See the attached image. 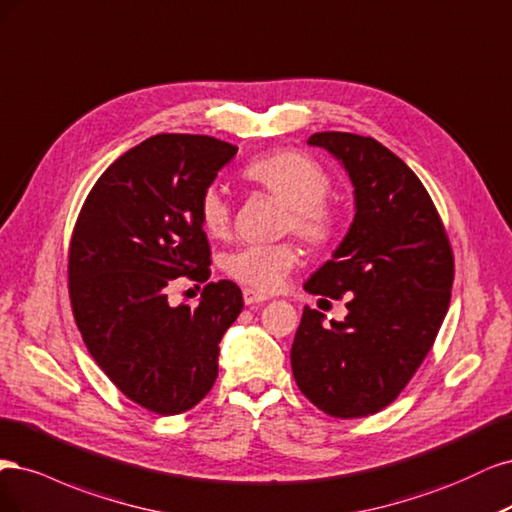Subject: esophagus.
Wrapping results in <instances>:
<instances>
[{"instance_id": "34e87169", "label": "esophagus", "mask_w": 512, "mask_h": 512, "mask_svg": "<svg viewBox=\"0 0 512 512\" xmlns=\"http://www.w3.org/2000/svg\"><path fill=\"white\" fill-rule=\"evenodd\" d=\"M266 300H268L266 295H261V293L253 291V289H244V304H246V306L261 304V302H266Z\"/></svg>"}]
</instances>
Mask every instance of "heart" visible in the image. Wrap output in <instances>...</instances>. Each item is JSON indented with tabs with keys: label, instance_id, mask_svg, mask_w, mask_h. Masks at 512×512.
Here are the masks:
<instances>
[{
	"label": "heart",
	"instance_id": "b5f03b06",
	"mask_svg": "<svg viewBox=\"0 0 512 512\" xmlns=\"http://www.w3.org/2000/svg\"><path fill=\"white\" fill-rule=\"evenodd\" d=\"M244 178L287 206L283 229L302 238L310 249H329L340 240L344 214L327 200L332 176L317 159L287 148L253 159L244 168ZM197 212L206 234L227 238L232 229V206L217 187H208L202 193ZM298 261L300 251L293 242L246 244L223 257V270L246 289L272 293L283 287Z\"/></svg>",
	"mask_w": 512,
	"mask_h": 512
}]
</instances>
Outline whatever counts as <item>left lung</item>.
<instances>
[{
	"instance_id": "left-lung-1",
	"label": "left lung",
	"mask_w": 512,
	"mask_h": 512,
	"mask_svg": "<svg viewBox=\"0 0 512 512\" xmlns=\"http://www.w3.org/2000/svg\"><path fill=\"white\" fill-rule=\"evenodd\" d=\"M355 187V219L334 257L312 274V295L349 298L344 321L304 308L291 346L300 391L329 417L389 406L430 353L451 302L453 249L430 193L389 148L368 136L321 131Z\"/></svg>"
}]
</instances>
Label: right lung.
Wrapping results in <instances>:
<instances>
[{
    "label": "right lung",
    "mask_w": 512,
    "mask_h": 512,
    "mask_svg": "<svg viewBox=\"0 0 512 512\" xmlns=\"http://www.w3.org/2000/svg\"><path fill=\"white\" fill-rule=\"evenodd\" d=\"M236 153L210 136L157 134L97 178L74 225L68 289L82 340L117 389L157 415L204 400L219 374V342L244 306L232 280L208 283L197 212ZM178 275L207 283L197 307L169 306Z\"/></svg>",
    "instance_id": "right-lung-1"
}]
</instances>
